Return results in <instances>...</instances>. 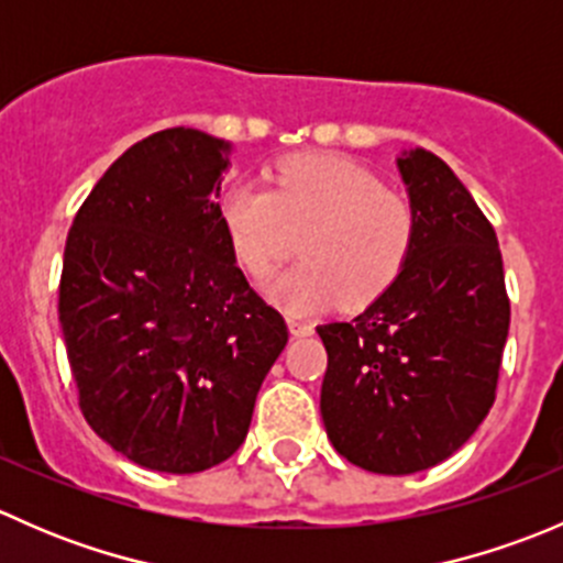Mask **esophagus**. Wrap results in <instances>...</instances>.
Wrapping results in <instances>:
<instances>
[{"mask_svg": "<svg viewBox=\"0 0 563 563\" xmlns=\"http://www.w3.org/2000/svg\"><path fill=\"white\" fill-rule=\"evenodd\" d=\"M288 332L294 338H308V334H313V323L302 321V318H288Z\"/></svg>", "mask_w": 563, "mask_h": 563, "instance_id": "1", "label": "esophagus"}]
</instances>
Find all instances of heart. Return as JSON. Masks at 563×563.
<instances>
[{"label":"heart","mask_w":563,"mask_h":563,"mask_svg":"<svg viewBox=\"0 0 563 563\" xmlns=\"http://www.w3.org/2000/svg\"><path fill=\"white\" fill-rule=\"evenodd\" d=\"M220 225L236 264L264 277L302 236V258L266 280V294L294 316L343 302L365 308L406 269L417 220L367 168L338 155H297L277 166L275 187L236 181L220 196Z\"/></svg>","instance_id":"obj_1"}]
</instances>
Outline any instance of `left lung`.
I'll list each match as a JSON object with an SVG mask.
<instances>
[{
    "mask_svg": "<svg viewBox=\"0 0 563 563\" xmlns=\"http://www.w3.org/2000/svg\"><path fill=\"white\" fill-rule=\"evenodd\" d=\"M417 220L387 294L351 321L316 329L327 349L321 419L349 463L417 474L452 457L490 411L509 334L493 225L433 152L397 155Z\"/></svg>",
    "mask_w": 563,
    "mask_h": 563,
    "instance_id": "obj_1",
    "label": "left lung"
}]
</instances>
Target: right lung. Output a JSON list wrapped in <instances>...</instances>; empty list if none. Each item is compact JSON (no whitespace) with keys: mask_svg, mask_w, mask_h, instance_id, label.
<instances>
[{"mask_svg":"<svg viewBox=\"0 0 563 563\" xmlns=\"http://www.w3.org/2000/svg\"><path fill=\"white\" fill-rule=\"evenodd\" d=\"M229 166V141L161 130L111 163L67 234L59 323L81 411L119 455L163 474L240 450L288 343L220 225Z\"/></svg>","mask_w":563,"mask_h":563,"instance_id":"obj_1","label":"right lung"}]
</instances>
